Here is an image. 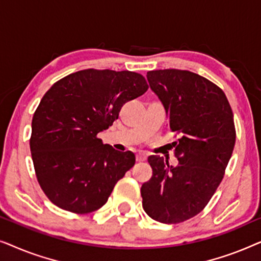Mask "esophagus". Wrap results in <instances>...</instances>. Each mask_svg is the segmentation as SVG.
Returning a JSON list of instances; mask_svg holds the SVG:
<instances>
[{
  "mask_svg": "<svg viewBox=\"0 0 261 261\" xmlns=\"http://www.w3.org/2000/svg\"><path fill=\"white\" fill-rule=\"evenodd\" d=\"M146 159H147V155H146L144 152H140V153H138V154H137L138 162H145Z\"/></svg>",
  "mask_w": 261,
  "mask_h": 261,
  "instance_id": "obj_1",
  "label": "esophagus"
}]
</instances>
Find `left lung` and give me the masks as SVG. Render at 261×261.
Here are the masks:
<instances>
[{
	"label": "left lung",
	"mask_w": 261,
	"mask_h": 261,
	"mask_svg": "<svg viewBox=\"0 0 261 261\" xmlns=\"http://www.w3.org/2000/svg\"><path fill=\"white\" fill-rule=\"evenodd\" d=\"M147 81L179 139L177 166L148 156L153 174L141 187L142 208L158 222L180 223L204 209L222 180L237 137L233 112L216 84L191 71H148Z\"/></svg>",
	"instance_id": "obj_1"
}]
</instances>
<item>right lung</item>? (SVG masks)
Segmentation results:
<instances>
[{
    "label": "right lung",
    "mask_w": 261,
    "mask_h": 261,
    "mask_svg": "<svg viewBox=\"0 0 261 261\" xmlns=\"http://www.w3.org/2000/svg\"><path fill=\"white\" fill-rule=\"evenodd\" d=\"M147 89L140 73L95 69L71 73L48 89L32 120L30 146L38 181L53 204L76 214L106 204L135 155L105 145L97 134Z\"/></svg>",
    "instance_id": "1"
}]
</instances>
